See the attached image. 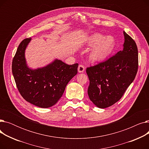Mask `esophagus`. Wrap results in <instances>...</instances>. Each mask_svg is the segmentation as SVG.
<instances>
[{"label":"esophagus","mask_w":149,"mask_h":149,"mask_svg":"<svg viewBox=\"0 0 149 149\" xmlns=\"http://www.w3.org/2000/svg\"><path fill=\"white\" fill-rule=\"evenodd\" d=\"M78 71H79V72L80 73H81V72H83L84 71V66L80 65L79 66V67H78Z\"/></svg>","instance_id":"obj_1"}]
</instances>
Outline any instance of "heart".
Here are the masks:
<instances>
[{"instance_id": "obj_1", "label": "heart", "mask_w": 149, "mask_h": 149, "mask_svg": "<svg viewBox=\"0 0 149 149\" xmlns=\"http://www.w3.org/2000/svg\"><path fill=\"white\" fill-rule=\"evenodd\" d=\"M115 41L113 37L95 33L90 36L86 41L88 46L93 48L90 53L89 58L94 62H100L106 60L113 49Z\"/></svg>"}]
</instances>
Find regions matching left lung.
<instances>
[{
    "mask_svg": "<svg viewBox=\"0 0 149 149\" xmlns=\"http://www.w3.org/2000/svg\"><path fill=\"white\" fill-rule=\"evenodd\" d=\"M123 49L104 62L86 69L90 81L89 97L97 107L104 109L119 101L134 80L138 68L135 42L125 31Z\"/></svg>",
    "mask_w": 149,
    "mask_h": 149,
    "instance_id": "8db88e82",
    "label": "left lung"
}]
</instances>
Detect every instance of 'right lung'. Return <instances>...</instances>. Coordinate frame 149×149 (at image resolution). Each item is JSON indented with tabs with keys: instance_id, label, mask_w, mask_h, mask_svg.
<instances>
[{
	"instance_id": "obj_1",
	"label": "right lung",
	"mask_w": 149,
	"mask_h": 149,
	"mask_svg": "<svg viewBox=\"0 0 149 149\" xmlns=\"http://www.w3.org/2000/svg\"><path fill=\"white\" fill-rule=\"evenodd\" d=\"M31 38L20 43L13 60L12 72L17 88L28 102L42 108L56 104L69 81L77 74L79 64L68 65L55 59L51 63L37 69L29 68L25 50Z\"/></svg>"
}]
</instances>
